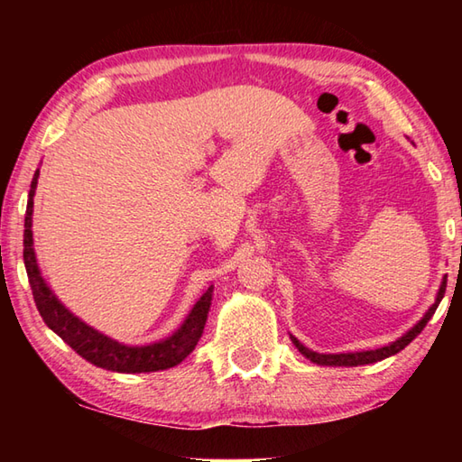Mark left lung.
<instances>
[{
    "instance_id": "8db88e82",
    "label": "left lung",
    "mask_w": 462,
    "mask_h": 462,
    "mask_svg": "<svg viewBox=\"0 0 462 462\" xmlns=\"http://www.w3.org/2000/svg\"><path fill=\"white\" fill-rule=\"evenodd\" d=\"M444 291H447V277L442 279L440 283V289H438L436 293V301L432 303V306L428 308V311L424 316H421V319H418L416 324H413L408 332L402 334L400 338L389 342L387 346H381V348H374V350H361V353H340V355H322V353H314V350H310L308 346H303V344L295 338V336L289 334V338H291V342L295 344V348L300 350V353L310 358L311 363H316L319 366H358V365H373L377 361H383V358L387 356H393L400 353V350H403L408 344L416 338V336L424 330V326L428 324V319L434 316V311L438 308V303L442 301L444 297Z\"/></svg>"
}]
</instances>
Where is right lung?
Here are the masks:
<instances>
[{
    "label": "right lung",
    "instance_id": "add662e5",
    "mask_svg": "<svg viewBox=\"0 0 462 462\" xmlns=\"http://www.w3.org/2000/svg\"><path fill=\"white\" fill-rule=\"evenodd\" d=\"M38 177H41V169H36L28 193V206L24 217V264L30 287H32L36 308L41 311L44 324L49 326L54 334L60 336V338L65 340L77 355L83 356L85 361L101 366V369L106 371L154 373L171 369V366L185 361L189 353H193V348L198 346L203 334V326L208 322V311L209 306H212L214 285H209L206 289V293L195 301V306L183 319V324L179 326L173 334H169L167 338L162 340L143 344V346H130V344L118 342L109 338L104 332L96 330L93 326L85 324L81 318H77L73 311L54 295L51 285L46 283V279L42 277L41 267H38L32 236V214Z\"/></svg>",
    "mask_w": 462,
    "mask_h": 462
}]
</instances>
